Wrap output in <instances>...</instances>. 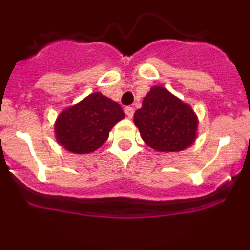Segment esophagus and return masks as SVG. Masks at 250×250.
<instances>
[{"label": "esophagus", "instance_id": "esophagus-1", "mask_svg": "<svg viewBox=\"0 0 250 250\" xmlns=\"http://www.w3.org/2000/svg\"><path fill=\"white\" fill-rule=\"evenodd\" d=\"M124 111H125V114H126V116L129 119H131L132 116H134V109H132L131 106H126V107L124 109Z\"/></svg>", "mask_w": 250, "mask_h": 250}]
</instances>
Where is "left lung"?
Instances as JSON below:
<instances>
[{
    "mask_svg": "<svg viewBox=\"0 0 250 250\" xmlns=\"http://www.w3.org/2000/svg\"><path fill=\"white\" fill-rule=\"evenodd\" d=\"M134 123L143 140L158 151H180L193 144L198 120L187 104L167 90L155 86L136 110Z\"/></svg>",
    "mask_w": 250,
    "mask_h": 250,
    "instance_id": "obj_1",
    "label": "left lung"
}]
</instances>
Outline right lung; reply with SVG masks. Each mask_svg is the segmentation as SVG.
<instances>
[{
  "label": "right lung",
  "mask_w": 250,
  "mask_h": 250,
  "mask_svg": "<svg viewBox=\"0 0 250 250\" xmlns=\"http://www.w3.org/2000/svg\"><path fill=\"white\" fill-rule=\"evenodd\" d=\"M124 116L118 103L95 92L60 114L55 124L56 139L68 151L89 154L107 140L110 130Z\"/></svg>",
  "instance_id": "obj_1"
}]
</instances>
